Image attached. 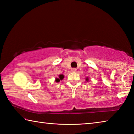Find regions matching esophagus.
<instances>
[{
	"label": "esophagus",
	"instance_id": "esophagus-1",
	"mask_svg": "<svg viewBox=\"0 0 134 134\" xmlns=\"http://www.w3.org/2000/svg\"><path fill=\"white\" fill-rule=\"evenodd\" d=\"M71 71L72 72H75L76 71V69H75V68H73V69H71Z\"/></svg>",
	"mask_w": 134,
	"mask_h": 134
}]
</instances>
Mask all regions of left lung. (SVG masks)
<instances>
[{
    "label": "left lung",
    "mask_w": 134,
    "mask_h": 134,
    "mask_svg": "<svg viewBox=\"0 0 134 134\" xmlns=\"http://www.w3.org/2000/svg\"><path fill=\"white\" fill-rule=\"evenodd\" d=\"M86 80H87V81L88 80V79L87 78H86Z\"/></svg>",
    "instance_id": "left-lung-1"
}]
</instances>
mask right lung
<instances>
[{"instance_id": "right-lung-1", "label": "right lung", "mask_w": 134, "mask_h": 134, "mask_svg": "<svg viewBox=\"0 0 134 134\" xmlns=\"http://www.w3.org/2000/svg\"><path fill=\"white\" fill-rule=\"evenodd\" d=\"M63 78H64V75H63V74H60V75L59 76V78H56L55 81L56 82H59V81H60V80H63Z\"/></svg>"}]
</instances>
